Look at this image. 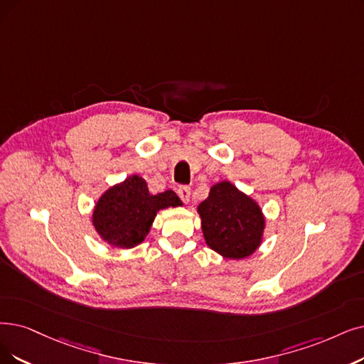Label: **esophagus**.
<instances>
[{
    "label": "esophagus",
    "mask_w": 364,
    "mask_h": 364,
    "mask_svg": "<svg viewBox=\"0 0 364 364\" xmlns=\"http://www.w3.org/2000/svg\"><path fill=\"white\" fill-rule=\"evenodd\" d=\"M178 194L183 203H188L191 198V188L190 186H181L178 190Z\"/></svg>",
    "instance_id": "obj_1"
}]
</instances>
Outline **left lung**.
I'll use <instances>...</instances> for the list:
<instances>
[{
	"label": "left lung",
	"instance_id": "8db88e82",
	"mask_svg": "<svg viewBox=\"0 0 364 364\" xmlns=\"http://www.w3.org/2000/svg\"><path fill=\"white\" fill-rule=\"evenodd\" d=\"M197 212L210 250L228 259L251 257L263 242L266 218L258 203L230 181L210 186Z\"/></svg>",
	"mask_w": 364,
	"mask_h": 364
}]
</instances>
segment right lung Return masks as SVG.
I'll return each instance as SVG.
<instances>
[{"instance_id":"add662e5","label":"right lung","mask_w":364,"mask_h":364,"mask_svg":"<svg viewBox=\"0 0 364 364\" xmlns=\"http://www.w3.org/2000/svg\"><path fill=\"white\" fill-rule=\"evenodd\" d=\"M182 206L176 193L151 194L146 181L132 174L110 186L97 200L92 225L101 240L113 248L132 250L149 235L159 210Z\"/></svg>"}]
</instances>
